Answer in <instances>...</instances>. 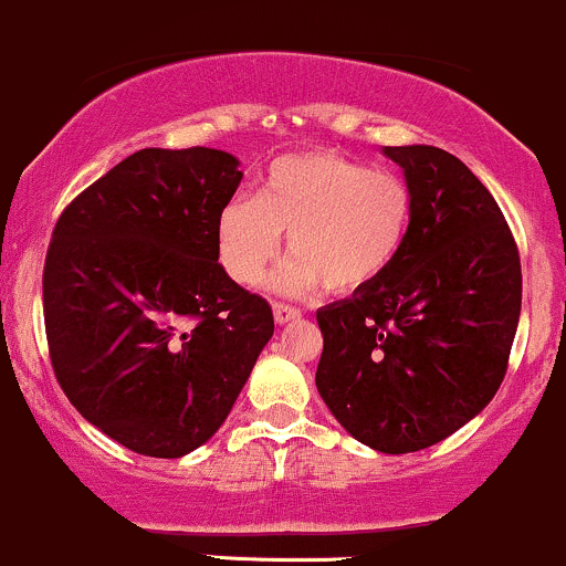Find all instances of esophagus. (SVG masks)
<instances>
[{"label": "esophagus", "mask_w": 566, "mask_h": 566, "mask_svg": "<svg viewBox=\"0 0 566 566\" xmlns=\"http://www.w3.org/2000/svg\"><path fill=\"white\" fill-rule=\"evenodd\" d=\"M273 319H276L279 325H287V322L301 319V308L287 306V303H273Z\"/></svg>", "instance_id": "esophagus-1"}]
</instances>
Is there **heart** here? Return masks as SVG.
<instances>
[{
	"label": "heart",
	"instance_id": "b5f03b06",
	"mask_svg": "<svg viewBox=\"0 0 566 566\" xmlns=\"http://www.w3.org/2000/svg\"><path fill=\"white\" fill-rule=\"evenodd\" d=\"M411 190L333 150L290 153L265 169L258 196L239 192L217 217V252L239 284H254L290 233V258L271 276L282 295L325 284L346 295L395 265L411 228Z\"/></svg>",
	"mask_w": 566,
	"mask_h": 566
}]
</instances>
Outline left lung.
Returning <instances> with one entry per match:
<instances>
[{"instance_id":"1","label":"left lung","mask_w":566,"mask_h":566,"mask_svg":"<svg viewBox=\"0 0 566 566\" xmlns=\"http://www.w3.org/2000/svg\"><path fill=\"white\" fill-rule=\"evenodd\" d=\"M413 212L395 265L316 312L325 349L316 389L359 443L430 449L492 402L521 314L511 228L462 160L430 145L384 147Z\"/></svg>"}]
</instances>
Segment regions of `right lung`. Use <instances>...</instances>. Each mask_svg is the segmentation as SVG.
Listing matches in <instances>:
<instances>
[{"label": "right lung", "instance_id": "right-lung-1", "mask_svg": "<svg viewBox=\"0 0 566 566\" xmlns=\"http://www.w3.org/2000/svg\"><path fill=\"white\" fill-rule=\"evenodd\" d=\"M241 177L231 153L147 147L55 222L42 273L55 378L136 454L207 443L273 335L269 301L217 263V217Z\"/></svg>", "mask_w": 566, "mask_h": 566}]
</instances>
